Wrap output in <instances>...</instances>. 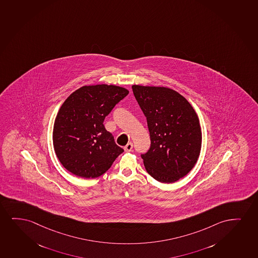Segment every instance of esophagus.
<instances>
[{
	"mask_svg": "<svg viewBox=\"0 0 258 258\" xmlns=\"http://www.w3.org/2000/svg\"><path fill=\"white\" fill-rule=\"evenodd\" d=\"M133 150V144L132 143H128V144L124 147V151H131Z\"/></svg>",
	"mask_w": 258,
	"mask_h": 258,
	"instance_id": "1",
	"label": "esophagus"
}]
</instances>
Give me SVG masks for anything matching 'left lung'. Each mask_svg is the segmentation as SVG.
<instances>
[{
  "mask_svg": "<svg viewBox=\"0 0 258 258\" xmlns=\"http://www.w3.org/2000/svg\"><path fill=\"white\" fill-rule=\"evenodd\" d=\"M146 120L151 147L141 154L148 173L162 183H173L191 171L200 156L199 118L185 98L161 87L132 86Z\"/></svg>",
  "mask_w": 258,
  "mask_h": 258,
  "instance_id": "left-lung-1",
  "label": "left lung"
}]
</instances>
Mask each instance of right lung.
I'll use <instances>...</instances> for the list:
<instances>
[{"mask_svg": "<svg viewBox=\"0 0 258 258\" xmlns=\"http://www.w3.org/2000/svg\"><path fill=\"white\" fill-rule=\"evenodd\" d=\"M128 94L123 87L85 86L71 94L54 122V150L67 171L85 178L100 177L123 149L105 128V117Z\"/></svg>", "mask_w": 258, "mask_h": 258, "instance_id": "1", "label": "right lung"}]
</instances>
